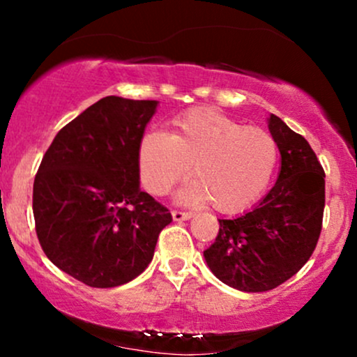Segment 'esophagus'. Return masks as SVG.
I'll list each match as a JSON object with an SVG mask.
<instances>
[{"mask_svg": "<svg viewBox=\"0 0 357 357\" xmlns=\"http://www.w3.org/2000/svg\"><path fill=\"white\" fill-rule=\"evenodd\" d=\"M173 220L174 221H184V220H190L192 216V213H188V211H179V210H173Z\"/></svg>", "mask_w": 357, "mask_h": 357, "instance_id": "34e87169", "label": "esophagus"}]
</instances>
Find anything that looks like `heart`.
<instances>
[{"mask_svg": "<svg viewBox=\"0 0 357 357\" xmlns=\"http://www.w3.org/2000/svg\"><path fill=\"white\" fill-rule=\"evenodd\" d=\"M273 137L245 127L213 109H195L176 119L169 134L147 132L139 142V174L147 191L166 195L188 174L196 181L179 191L184 203L210 202L235 215L264 195L277 166Z\"/></svg>", "mask_w": 357, "mask_h": 357, "instance_id": "1", "label": "heart"}]
</instances>
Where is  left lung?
I'll use <instances>...</instances> for the list:
<instances>
[{
    "mask_svg": "<svg viewBox=\"0 0 357 357\" xmlns=\"http://www.w3.org/2000/svg\"><path fill=\"white\" fill-rule=\"evenodd\" d=\"M267 121L282 158L275 186L253 210L218 220V236L203 253L215 277L241 292H267L296 275L322 228L326 174L317 155L280 117Z\"/></svg>",
    "mask_w": 357,
    "mask_h": 357,
    "instance_id": "1",
    "label": "left lung"
}]
</instances>
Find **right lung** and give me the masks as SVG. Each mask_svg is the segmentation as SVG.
Segmentation results:
<instances>
[{
    "label": "right lung",
    "mask_w": 357,
    "mask_h": 357,
    "mask_svg": "<svg viewBox=\"0 0 357 357\" xmlns=\"http://www.w3.org/2000/svg\"><path fill=\"white\" fill-rule=\"evenodd\" d=\"M158 100L109 96L68 122L45 153L33 183V216L45 255L97 289L144 272L167 208L139 186V142Z\"/></svg>",
    "instance_id": "1"
}]
</instances>
